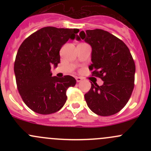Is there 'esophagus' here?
Masks as SVG:
<instances>
[{
    "label": "esophagus",
    "instance_id": "1",
    "mask_svg": "<svg viewBox=\"0 0 151 151\" xmlns=\"http://www.w3.org/2000/svg\"><path fill=\"white\" fill-rule=\"evenodd\" d=\"M76 80H77V83H80V82H82V80H83V79H82L81 77H76Z\"/></svg>",
    "mask_w": 151,
    "mask_h": 151
}]
</instances>
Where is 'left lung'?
Instances as JSON below:
<instances>
[{"label":"left lung","instance_id":"obj_1","mask_svg":"<svg viewBox=\"0 0 151 151\" xmlns=\"http://www.w3.org/2000/svg\"><path fill=\"white\" fill-rule=\"evenodd\" d=\"M85 39L92 47L91 74L104 84H92L85 94L88 107L101 116L120 112L129 101L134 87L135 63L126 44L101 29L81 31L77 39Z\"/></svg>","mask_w":151,"mask_h":151}]
</instances>
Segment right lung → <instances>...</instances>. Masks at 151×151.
<instances>
[{"label":"right lung","instance_id":"1","mask_svg":"<svg viewBox=\"0 0 151 151\" xmlns=\"http://www.w3.org/2000/svg\"><path fill=\"white\" fill-rule=\"evenodd\" d=\"M79 29L45 27L23 41L14 61L18 91L31 110L49 115L60 110L66 103V90L76 85L69 75L52 77L51 67L60 63V50L68 39L74 40Z\"/></svg>","mask_w":151,"mask_h":151}]
</instances>
